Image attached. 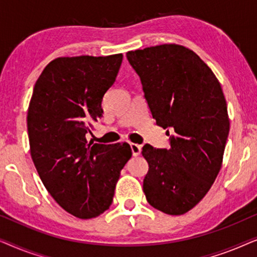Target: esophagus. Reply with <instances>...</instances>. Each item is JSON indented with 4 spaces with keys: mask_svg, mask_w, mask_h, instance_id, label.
<instances>
[{
    "mask_svg": "<svg viewBox=\"0 0 257 257\" xmlns=\"http://www.w3.org/2000/svg\"><path fill=\"white\" fill-rule=\"evenodd\" d=\"M131 150H132V154L135 157L140 156L142 153V146L138 145V144H131Z\"/></svg>",
    "mask_w": 257,
    "mask_h": 257,
    "instance_id": "1",
    "label": "esophagus"
}]
</instances>
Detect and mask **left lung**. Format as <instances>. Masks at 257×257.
<instances>
[{
	"label": "left lung",
	"mask_w": 257,
	"mask_h": 257,
	"mask_svg": "<svg viewBox=\"0 0 257 257\" xmlns=\"http://www.w3.org/2000/svg\"><path fill=\"white\" fill-rule=\"evenodd\" d=\"M157 125L171 129L170 149L144 145L149 163L144 193L154 208L187 213L219 174L228 133L227 104L219 80L194 51L163 44L128 51Z\"/></svg>",
	"instance_id": "1"
}]
</instances>
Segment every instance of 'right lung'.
I'll return each instance as SVG.
<instances>
[{"label": "right lung", "mask_w": 257, "mask_h": 257, "mask_svg": "<svg viewBox=\"0 0 257 257\" xmlns=\"http://www.w3.org/2000/svg\"><path fill=\"white\" fill-rule=\"evenodd\" d=\"M121 62V54L59 57L34 86L27 118L31 158L55 201L79 219L110 208L120 171L132 157L127 143H87Z\"/></svg>", "instance_id": "obj_1"}]
</instances>
